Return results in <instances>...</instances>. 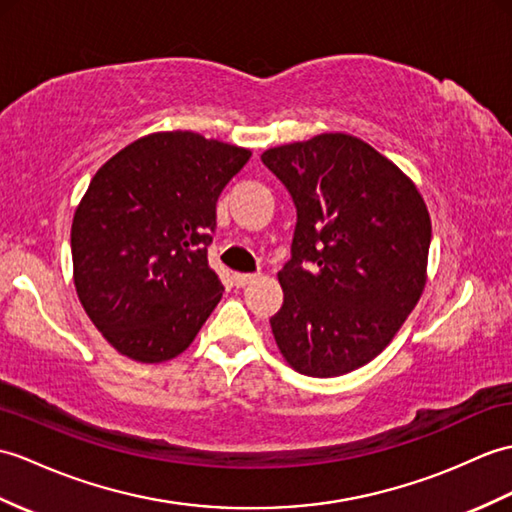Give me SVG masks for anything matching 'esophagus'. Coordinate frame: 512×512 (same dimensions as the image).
<instances>
[{"mask_svg": "<svg viewBox=\"0 0 512 512\" xmlns=\"http://www.w3.org/2000/svg\"><path fill=\"white\" fill-rule=\"evenodd\" d=\"M257 279H259L257 272H235V275H233V281H235L237 288H246V285H251Z\"/></svg>", "mask_w": 512, "mask_h": 512, "instance_id": "obj_1", "label": "esophagus"}]
</instances>
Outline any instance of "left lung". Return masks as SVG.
I'll return each instance as SVG.
<instances>
[{
  "label": "left lung",
  "instance_id": "1",
  "mask_svg": "<svg viewBox=\"0 0 512 512\" xmlns=\"http://www.w3.org/2000/svg\"><path fill=\"white\" fill-rule=\"evenodd\" d=\"M296 205L270 318L294 371L338 377L395 338L427 281L432 222L417 185L366 141L323 133L261 154ZM305 260L310 271L302 268Z\"/></svg>",
  "mask_w": 512,
  "mask_h": 512
}]
</instances>
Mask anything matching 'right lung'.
I'll use <instances>...</instances> for the list:
<instances>
[{"instance_id": "obj_1", "label": "right lung", "mask_w": 512, "mask_h": 512, "mask_svg": "<svg viewBox=\"0 0 512 512\" xmlns=\"http://www.w3.org/2000/svg\"><path fill=\"white\" fill-rule=\"evenodd\" d=\"M251 150L192 130L128 144L91 178L71 222L78 299L115 351L168 362L222 299L207 261L216 202Z\"/></svg>"}]
</instances>
